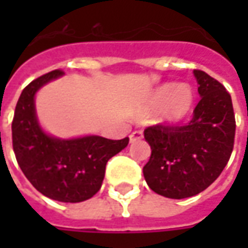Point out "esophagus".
Instances as JSON below:
<instances>
[{
  "mask_svg": "<svg viewBox=\"0 0 248 248\" xmlns=\"http://www.w3.org/2000/svg\"><path fill=\"white\" fill-rule=\"evenodd\" d=\"M142 138H143V132L140 129H137V131L131 132V135H129V140L131 142H135V140H139V139Z\"/></svg>",
  "mask_w": 248,
  "mask_h": 248,
  "instance_id": "34e87169",
  "label": "esophagus"
}]
</instances>
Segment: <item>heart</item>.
<instances>
[{"label":"heart","instance_id":"b5f03b06","mask_svg":"<svg viewBox=\"0 0 248 248\" xmlns=\"http://www.w3.org/2000/svg\"><path fill=\"white\" fill-rule=\"evenodd\" d=\"M155 105H164L161 119L176 123L185 119L193 105V92L189 85L164 84L155 93Z\"/></svg>","mask_w":248,"mask_h":248}]
</instances>
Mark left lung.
<instances>
[{"label": "left lung", "instance_id": "8db88e82", "mask_svg": "<svg viewBox=\"0 0 248 248\" xmlns=\"http://www.w3.org/2000/svg\"><path fill=\"white\" fill-rule=\"evenodd\" d=\"M193 73L202 98L192 120L143 131L152 149L143 175L153 192L168 199L203 192L221 175L233 150L236 121L229 92L207 73Z\"/></svg>", "mask_w": 248, "mask_h": 248}]
</instances>
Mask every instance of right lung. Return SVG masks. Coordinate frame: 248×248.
Segmentation results:
<instances>
[{
    "mask_svg": "<svg viewBox=\"0 0 248 248\" xmlns=\"http://www.w3.org/2000/svg\"><path fill=\"white\" fill-rule=\"evenodd\" d=\"M63 70H52L31 81L16 103L12 121V145L17 164L30 184L44 196L63 202L88 200L102 186L106 163L128 145L96 135L76 139L49 137L38 125L34 95Z\"/></svg>",
    "mask_w": 248,
    "mask_h": 248,
    "instance_id": "add662e5",
    "label": "right lung"
}]
</instances>
